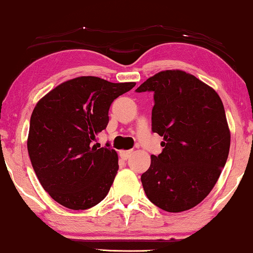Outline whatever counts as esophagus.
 <instances>
[{
    "instance_id": "34e87169",
    "label": "esophagus",
    "mask_w": 253,
    "mask_h": 253,
    "mask_svg": "<svg viewBox=\"0 0 253 253\" xmlns=\"http://www.w3.org/2000/svg\"><path fill=\"white\" fill-rule=\"evenodd\" d=\"M131 153H132V151H131V150H129V151H121L120 152V157L122 158L123 160H126V159L131 155Z\"/></svg>"
}]
</instances>
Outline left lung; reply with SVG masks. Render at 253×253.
<instances>
[{
	"mask_svg": "<svg viewBox=\"0 0 253 253\" xmlns=\"http://www.w3.org/2000/svg\"><path fill=\"white\" fill-rule=\"evenodd\" d=\"M136 92H153L152 131L164 137L159 155L141 175L147 198L171 213L188 211L209 196L229 154L230 131L220 96L182 70L150 77Z\"/></svg>",
	"mask_w": 253,
	"mask_h": 253,
	"instance_id": "obj_1",
	"label": "left lung"
}]
</instances>
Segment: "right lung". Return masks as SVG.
<instances>
[{
	"label": "right lung",
	"mask_w": 253,
	"mask_h": 253,
	"mask_svg": "<svg viewBox=\"0 0 253 253\" xmlns=\"http://www.w3.org/2000/svg\"><path fill=\"white\" fill-rule=\"evenodd\" d=\"M136 83L83 76L62 83L39 100L30 121L27 151L42 188L70 210H87L107 196L119 157L95 136L109 122V107Z\"/></svg>",
	"instance_id": "obj_1"
}]
</instances>
